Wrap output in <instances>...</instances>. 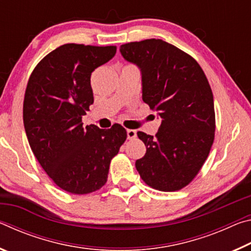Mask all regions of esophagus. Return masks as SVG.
<instances>
[{
  "label": "esophagus",
  "mask_w": 251,
  "mask_h": 251,
  "mask_svg": "<svg viewBox=\"0 0 251 251\" xmlns=\"http://www.w3.org/2000/svg\"><path fill=\"white\" fill-rule=\"evenodd\" d=\"M126 133H127V138L128 139H134L136 136H137V134H136V130H134V129H127Z\"/></svg>",
  "instance_id": "34e87169"
}]
</instances>
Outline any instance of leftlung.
Instances as JSON below:
<instances>
[{
	"label": "left lung",
	"mask_w": 251,
	"mask_h": 251,
	"mask_svg": "<svg viewBox=\"0 0 251 251\" xmlns=\"http://www.w3.org/2000/svg\"><path fill=\"white\" fill-rule=\"evenodd\" d=\"M127 62L142 73L143 100L161 124L155 136L138 131L146 154L135 163L142 179L160 192H175L202 167L215 138L214 96L195 59L163 40L121 46Z\"/></svg>",
	"instance_id": "obj_1"
}]
</instances>
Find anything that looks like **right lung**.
<instances>
[{
  "label": "right lung",
  "mask_w": 251,
  "mask_h": 251,
  "mask_svg": "<svg viewBox=\"0 0 251 251\" xmlns=\"http://www.w3.org/2000/svg\"><path fill=\"white\" fill-rule=\"evenodd\" d=\"M116 54V46L64 44L52 50L29 76L23 104L28 144L59 188L75 195L96 192L107 181L110 160L126 141L120 124L84 127L94 103L91 75Z\"/></svg>",
  "instance_id": "add662e5"
}]
</instances>
